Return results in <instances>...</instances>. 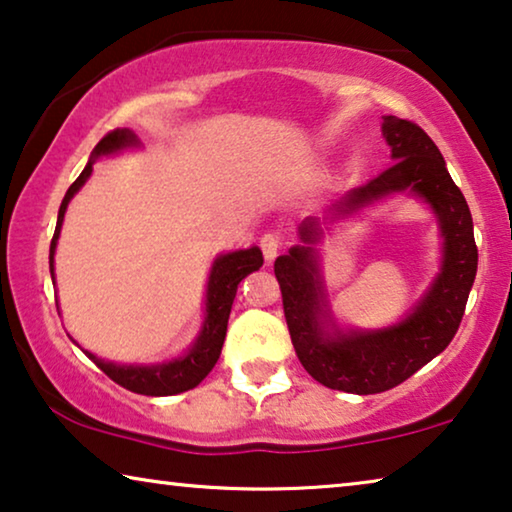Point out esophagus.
Returning a JSON list of instances; mask_svg holds the SVG:
<instances>
[{"mask_svg": "<svg viewBox=\"0 0 512 512\" xmlns=\"http://www.w3.org/2000/svg\"><path fill=\"white\" fill-rule=\"evenodd\" d=\"M280 246H282V239H280V234H276V232L264 234L262 239H259V248H262L266 262H273V259H276Z\"/></svg>", "mask_w": 512, "mask_h": 512, "instance_id": "obj_1", "label": "esophagus"}]
</instances>
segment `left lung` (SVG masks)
I'll use <instances>...</instances> for the list:
<instances>
[{
  "label": "left lung",
  "mask_w": 512,
  "mask_h": 512,
  "mask_svg": "<svg viewBox=\"0 0 512 512\" xmlns=\"http://www.w3.org/2000/svg\"><path fill=\"white\" fill-rule=\"evenodd\" d=\"M381 133L391 147V165L365 186L349 190L329 211L340 218L398 193L421 197L437 216L444 239L441 269L421 301L386 329H338L326 301L315 248L324 236L319 218H305L299 227V246L289 248L273 264L301 365L319 384L356 395L402 384L451 345L478 269L469 204L448 174L437 144L421 126L398 117H384Z\"/></svg>",
  "instance_id": "left-lung-1"
}]
</instances>
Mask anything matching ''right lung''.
I'll list each match as a JSON object with an SVG mask.
<instances>
[{
	"label": "right lung",
	"mask_w": 512,
	"mask_h": 512,
	"mask_svg": "<svg viewBox=\"0 0 512 512\" xmlns=\"http://www.w3.org/2000/svg\"><path fill=\"white\" fill-rule=\"evenodd\" d=\"M140 147L137 137L128 128H117L103 137L101 142L96 144L94 151H91L89 163L78 179L71 183V188L66 190L64 200H61L59 216H57V227L55 236H52L50 243V276L55 278V250L61 232V223H64V213L68 209V202L73 200V195L85 186V181L91 177V170H94V163L101 156L119 154L124 149H135ZM264 264L262 250L257 246L246 248V250H234V253L218 255L213 259L209 282H207V312H204V324L202 331L197 335L193 347L188 349L186 354L174 358V361L167 363H154V365H121L105 361V358H98L96 354L85 352L91 361H94L98 368H101L105 375L112 381H117L119 386L128 388V391L140 393V395H154V398H163V395H177L183 391H190L200 381L209 375L213 365L220 358V349H223L225 333H227V319H230L232 303L236 296V287L239 282L248 276V273L257 271L259 266Z\"/></svg>",
	"instance_id": "obj_1"
}]
</instances>
